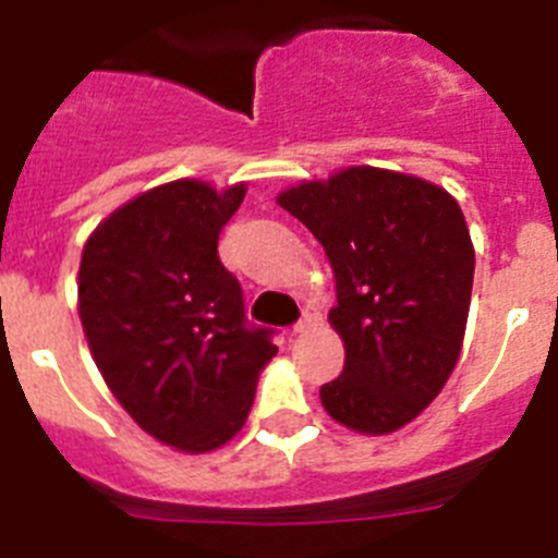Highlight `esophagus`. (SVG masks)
Wrapping results in <instances>:
<instances>
[{
	"label": "esophagus",
	"instance_id": "esophagus-1",
	"mask_svg": "<svg viewBox=\"0 0 558 558\" xmlns=\"http://www.w3.org/2000/svg\"><path fill=\"white\" fill-rule=\"evenodd\" d=\"M318 324H322V313H318V310H315L313 304H310V307L304 310L302 322H299V324H295V327H293V335L310 332V329H315V327H318Z\"/></svg>",
	"mask_w": 558,
	"mask_h": 558
}]
</instances>
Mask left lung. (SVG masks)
I'll return each mask as SVG.
<instances>
[{
  "label": "left lung",
  "instance_id": "obj_1",
  "mask_svg": "<svg viewBox=\"0 0 558 558\" xmlns=\"http://www.w3.org/2000/svg\"><path fill=\"white\" fill-rule=\"evenodd\" d=\"M324 245L347 349L322 405L363 436L402 430L441 393L470 315L475 245L458 201L411 172L343 167L276 195Z\"/></svg>",
  "mask_w": 558,
  "mask_h": 558
}]
</instances>
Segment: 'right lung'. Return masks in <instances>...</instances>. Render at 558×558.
I'll use <instances>...</instances> for the list:
<instances>
[{
	"label": "right lung",
	"mask_w": 558,
	"mask_h": 558,
	"mask_svg": "<svg viewBox=\"0 0 558 558\" xmlns=\"http://www.w3.org/2000/svg\"><path fill=\"white\" fill-rule=\"evenodd\" d=\"M179 179L113 209L83 245L77 313L88 349L128 416L161 445L201 456L243 430L268 329H248L243 290L218 236L245 198Z\"/></svg>",
	"instance_id": "right-lung-1"
}]
</instances>
